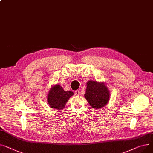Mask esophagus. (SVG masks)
Here are the masks:
<instances>
[{
  "label": "esophagus",
  "instance_id": "1",
  "mask_svg": "<svg viewBox=\"0 0 153 153\" xmlns=\"http://www.w3.org/2000/svg\"><path fill=\"white\" fill-rule=\"evenodd\" d=\"M75 94H76V95H79V94H80V91H79V90L75 91Z\"/></svg>",
  "mask_w": 153,
  "mask_h": 153
}]
</instances>
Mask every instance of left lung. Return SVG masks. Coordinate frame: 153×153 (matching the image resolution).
<instances>
[{
  "label": "left lung",
  "instance_id": "left-lung-1",
  "mask_svg": "<svg viewBox=\"0 0 153 153\" xmlns=\"http://www.w3.org/2000/svg\"><path fill=\"white\" fill-rule=\"evenodd\" d=\"M109 91L103 82L89 80L84 95L89 105L94 109L102 108L108 103Z\"/></svg>",
  "mask_w": 153,
  "mask_h": 153
}]
</instances>
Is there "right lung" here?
Listing matches in <instances>:
<instances>
[{
  "label": "right lung",
  "instance_id": "add662e5",
  "mask_svg": "<svg viewBox=\"0 0 153 153\" xmlns=\"http://www.w3.org/2000/svg\"><path fill=\"white\" fill-rule=\"evenodd\" d=\"M74 95L71 91H65L62 87L56 84L52 87L48 91L47 101L50 106L55 109H63L69 98Z\"/></svg>",
  "mask_w": 153,
  "mask_h": 153
}]
</instances>
